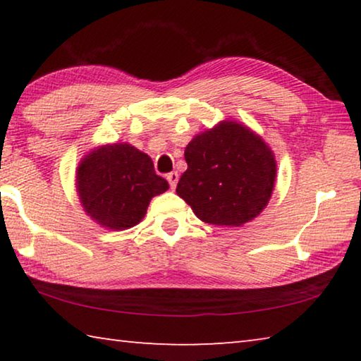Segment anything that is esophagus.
<instances>
[{
	"mask_svg": "<svg viewBox=\"0 0 361 361\" xmlns=\"http://www.w3.org/2000/svg\"><path fill=\"white\" fill-rule=\"evenodd\" d=\"M178 173L176 172H170L169 175H167V180H169V185H170V188L172 189H175L176 188V183H178Z\"/></svg>",
	"mask_w": 361,
	"mask_h": 361,
	"instance_id": "obj_1",
	"label": "esophagus"
}]
</instances>
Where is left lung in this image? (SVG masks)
Listing matches in <instances>:
<instances>
[{
  "mask_svg": "<svg viewBox=\"0 0 361 361\" xmlns=\"http://www.w3.org/2000/svg\"><path fill=\"white\" fill-rule=\"evenodd\" d=\"M188 170L176 194L199 219L216 226H242L258 216L276 181L272 151L237 122H221L186 146Z\"/></svg>",
  "mask_w": 361,
  "mask_h": 361,
  "instance_id": "8db88e82",
  "label": "left lung"
}]
</instances>
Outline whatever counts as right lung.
Returning <instances> with one entry per match:
<instances>
[{"label": "right lung", "instance_id": "1", "mask_svg": "<svg viewBox=\"0 0 361 361\" xmlns=\"http://www.w3.org/2000/svg\"><path fill=\"white\" fill-rule=\"evenodd\" d=\"M78 192L84 210L109 229H129L142 221L151 197L169 189L148 154L130 145L94 151L78 169Z\"/></svg>", "mask_w": 361, "mask_h": 361}]
</instances>
